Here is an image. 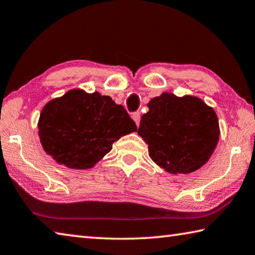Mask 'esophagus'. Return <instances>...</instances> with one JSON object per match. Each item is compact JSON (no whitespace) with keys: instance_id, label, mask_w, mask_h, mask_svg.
<instances>
[{"instance_id":"34e87169","label":"esophagus","mask_w":255,"mask_h":255,"mask_svg":"<svg viewBox=\"0 0 255 255\" xmlns=\"http://www.w3.org/2000/svg\"><path fill=\"white\" fill-rule=\"evenodd\" d=\"M131 118H132L133 120H135V123H136V125L138 126V125H139V122H140V113H139V112L132 113Z\"/></svg>"}]
</instances>
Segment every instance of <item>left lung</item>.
Here are the masks:
<instances>
[{
    "label": "left lung",
    "instance_id": "left-lung-1",
    "mask_svg": "<svg viewBox=\"0 0 255 255\" xmlns=\"http://www.w3.org/2000/svg\"><path fill=\"white\" fill-rule=\"evenodd\" d=\"M138 135L151 160L170 174H189L207 163L219 142L216 113L194 96L163 92L148 103Z\"/></svg>",
    "mask_w": 255,
    "mask_h": 255
}]
</instances>
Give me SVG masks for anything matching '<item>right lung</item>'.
Instances as JSON below:
<instances>
[{"label":"right lung","instance_id":"right-lung-1","mask_svg":"<svg viewBox=\"0 0 255 255\" xmlns=\"http://www.w3.org/2000/svg\"><path fill=\"white\" fill-rule=\"evenodd\" d=\"M39 137L44 151L72 169L92 168L120 137L137 131L122 105L99 92L72 89L52 99L40 114Z\"/></svg>","mask_w":255,"mask_h":255}]
</instances>
